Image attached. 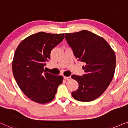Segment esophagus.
Returning a JSON list of instances; mask_svg holds the SVG:
<instances>
[{"label":"esophagus","instance_id":"1","mask_svg":"<svg viewBox=\"0 0 128 128\" xmlns=\"http://www.w3.org/2000/svg\"><path fill=\"white\" fill-rule=\"evenodd\" d=\"M64 78L66 80H71V76H64Z\"/></svg>","mask_w":128,"mask_h":128}]
</instances>
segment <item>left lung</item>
<instances>
[{
  "label": "left lung",
  "instance_id": "left-lung-1",
  "mask_svg": "<svg viewBox=\"0 0 128 128\" xmlns=\"http://www.w3.org/2000/svg\"><path fill=\"white\" fill-rule=\"evenodd\" d=\"M65 38L76 58L84 64L82 67L84 74L71 76L79 84L72 96L80 102L96 99L107 89L114 77L116 66L114 50L105 39L87 30L66 33Z\"/></svg>",
  "mask_w": 128,
  "mask_h": 128
}]
</instances>
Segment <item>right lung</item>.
Returning a JSON list of instances; mask_svg holds the SVG:
<instances>
[{"mask_svg":"<svg viewBox=\"0 0 128 128\" xmlns=\"http://www.w3.org/2000/svg\"><path fill=\"white\" fill-rule=\"evenodd\" d=\"M64 38V34L39 32L24 39L16 48L12 62L14 78L32 101L48 103L53 100L63 77L46 72L44 66L52 50Z\"/></svg>","mask_w":128,"mask_h":128,"instance_id":"add662e5","label":"right lung"}]
</instances>
